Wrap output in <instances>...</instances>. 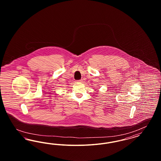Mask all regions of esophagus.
I'll return each instance as SVG.
<instances>
[{
	"instance_id": "esophagus-1",
	"label": "esophagus",
	"mask_w": 161,
	"mask_h": 161,
	"mask_svg": "<svg viewBox=\"0 0 161 161\" xmlns=\"http://www.w3.org/2000/svg\"><path fill=\"white\" fill-rule=\"evenodd\" d=\"M77 83H82L83 82V80H77Z\"/></svg>"
}]
</instances>
